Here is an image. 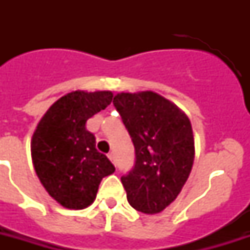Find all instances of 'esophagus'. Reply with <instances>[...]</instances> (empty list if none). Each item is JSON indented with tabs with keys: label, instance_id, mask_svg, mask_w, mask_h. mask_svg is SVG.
I'll return each instance as SVG.
<instances>
[{
	"label": "esophagus",
	"instance_id": "34e87169",
	"mask_svg": "<svg viewBox=\"0 0 250 250\" xmlns=\"http://www.w3.org/2000/svg\"><path fill=\"white\" fill-rule=\"evenodd\" d=\"M107 157H109V160L111 161L114 165H115V154H114V153H109V154H107Z\"/></svg>",
	"mask_w": 250,
	"mask_h": 250
}]
</instances>
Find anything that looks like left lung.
I'll list each match as a JSON object with an SVG mask.
<instances>
[{
  "label": "left lung",
  "instance_id": "8db88e82",
  "mask_svg": "<svg viewBox=\"0 0 250 250\" xmlns=\"http://www.w3.org/2000/svg\"><path fill=\"white\" fill-rule=\"evenodd\" d=\"M132 137L135 167L122 176L129 205L157 214L175 201L194 161L189 118L171 101L152 90L118 93L113 101Z\"/></svg>",
  "mask_w": 250,
  "mask_h": 250
}]
</instances>
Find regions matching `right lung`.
<instances>
[{"instance_id":"right-lung-1","label":"right lung","mask_w":250,"mask_h":250,"mask_svg":"<svg viewBox=\"0 0 250 250\" xmlns=\"http://www.w3.org/2000/svg\"><path fill=\"white\" fill-rule=\"evenodd\" d=\"M113 101L110 90H74L57 100L37 123L31 140L36 175L50 196L67 209H85L102 178L115 167L97 152L86 121Z\"/></svg>"}]
</instances>
